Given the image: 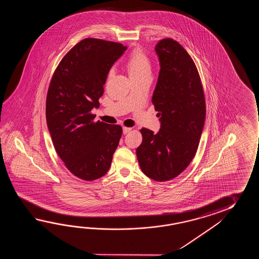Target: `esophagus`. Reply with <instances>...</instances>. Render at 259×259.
I'll return each mask as SVG.
<instances>
[{"mask_svg":"<svg viewBox=\"0 0 259 259\" xmlns=\"http://www.w3.org/2000/svg\"><path fill=\"white\" fill-rule=\"evenodd\" d=\"M132 131V127H123V133L124 134H127V132H130Z\"/></svg>","mask_w":259,"mask_h":259,"instance_id":"obj_1","label":"esophagus"}]
</instances>
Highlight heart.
I'll list each match as a JSON object with an SVG mask.
<instances>
[{
    "label": "heart",
    "instance_id": "b5f03b06",
    "mask_svg": "<svg viewBox=\"0 0 259 259\" xmlns=\"http://www.w3.org/2000/svg\"><path fill=\"white\" fill-rule=\"evenodd\" d=\"M125 65L131 78L151 76V60L145 51L141 47H137L132 51L125 61ZM111 73L112 71L109 72V75Z\"/></svg>",
    "mask_w": 259,
    "mask_h": 259
}]
</instances>
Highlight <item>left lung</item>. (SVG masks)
I'll use <instances>...</instances> for the list:
<instances>
[{"instance_id": "left-lung-1", "label": "left lung", "mask_w": 259, "mask_h": 259, "mask_svg": "<svg viewBox=\"0 0 259 259\" xmlns=\"http://www.w3.org/2000/svg\"><path fill=\"white\" fill-rule=\"evenodd\" d=\"M158 80L152 103L159 112L161 127L154 133L140 130L143 142L136 149L143 173L156 182L179 176L198 149L205 119V99L197 67L175 39H160Z\"/></svg>"}]
</instances>
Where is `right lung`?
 Here are the masks:
<instances>
[{"label": "right lung", "instance_id": "obj_1", "mask_svg": "<svg viewBox=\"0 0 259 259\" xmlns=\"http://www.w3.org/2000/svg\"><path fill=\"white\" fill-rule=\"evenodd\" d=\"M127 46L86 38L55 68L46 97V120L55 151L78 179L93 182L110 168L122 127L94 121L111 66Z\"/></svg>", "mask_w": 259, "mask_h": 259}]
</instances>
